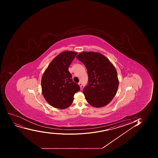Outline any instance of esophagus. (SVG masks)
Wrapping results in <instances>:
<instances>
[{"label": "esophagus", "mask_w": 158, "mask_h": 158, "mask_svg": "<svg viewBox=\"0 0 158 158\" xmlns=\"http://www.w3.org/2000/svg\"><path fill=\"white\" fill-rule=\"evenodd\" d=\"M78 85H79V86H80V88H81H81H82V83H81V82H79V83H78Z\"/></svg>", "instance_id": "obj_1"}]
</instances>
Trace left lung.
<instances>
[{
    "label": "left lung",
    "mask_w": 158,
    "mask_h": 158,
    "mask_svg": "<svg viewBox=\"0 0 158 158\" xmlns=\"http://www.w3.org/2000/svg\"><path fill=\"white\" fill-rule=\"evenodd\" d=\"M76 58L85 66L88 71V84L83 89L86 101L96 108L108 105L118 88L115 68L101 53L83 52Z\"/></svg>",
    "instance_id": "left-lung-1"
}]
</instances>
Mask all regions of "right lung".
Segmentation results:
<instances>
[{
	"label": "right lung",
	"mask_w": 158,
	"mask_h": 158,
	"mask_svg": "<svg viewBox=\"0 0 158 158\" xmlns=\"http://www.w3.org/2000/svg\"><path fill=\"white\" fill-rule=\"evenodd\" d=\"M77 55L75 52H63L52 61L43 75V95L54 108L63 109L70 106L75 93L80 91V86L73 81L69 70Z\"/></svg>",
	"instance_id": "right-lung-1"
}]
</instances>
